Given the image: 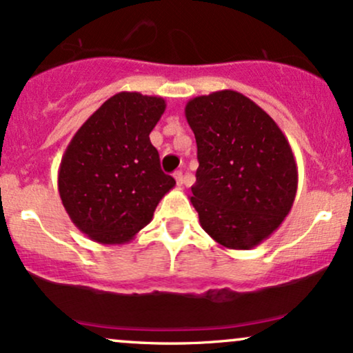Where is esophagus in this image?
Wrapping results in <instances>:
<instances>
[{"label":"esophagus","instance_id":"esophagus-1","mask_svg":"<svg viewBox=\"0 0 353 353\" xmlns=\"http://www.w3.org/2000/svg\"><path fill=\"white\" fill-rule=\"evenodd\" d=\"M174 179L177 182V188H182V184H184V176H182L181 171H177L174 174Z\"/></svg>","mask_w":353,"mask_h":353}]
</instances>
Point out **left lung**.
Instances as JSON below:
<instances>
[{
	"label": "left lung",
	"instance_id": "1",
	"mask_svg": "<svg viewBox=\"0 0 353 353\" xmlns=\"http://www.w3.org/2000/svg\"><path fill=\"white\" fill-rule=\"evenodd\" d=\"M199 168L190 188L202 229L219 245L249 250L281 228L299 172L289 141L261 106L232 89L185 104Z\"/></svg>",
	"mask_w": 353,
	"mask_h": 353
}]
</instances>
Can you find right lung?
Segmentation results:
<instances>
[{
	"label": "right lung",
	"mask_w": 353,
	"mask_h": 353,
	"mask_svg": "<svg viewBox=\"0 0 353 353\" xmlns=\"http://www.w3.org/2000/svg\"><path fill=\"white\" fill-rule=\"evenodd\" d=\"M165 111L159 96L123 91L72 136L59 164V197L72 224L99 244H125L152 221L176 185L149 134Z\"/></svg>",
	"instance_id": "right-lung-1"
}]
</instances>
